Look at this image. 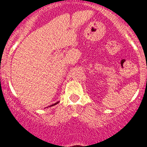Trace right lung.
I'll list each match as a JSON object with an SVG mask.
<instances>
[{
	"label": "right lung",
	"mask_w": 147,
	"mask_h": 147,
	"mask_svg": "<svg viewBox=\"0 0 147 147\" xmlns=\"http://www.w3.org/2000/svg\"><path fill=\"white\" fill-rule=\"evenodd\" d=\"M57 103H58V102H56V103H55V104H54V105H56V104H57ZM54 105H52V106H54Z\"/></svg>",
	"instance_id": "1"
}]
</instances>
